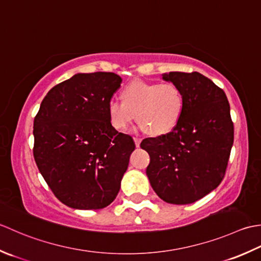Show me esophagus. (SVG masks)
Returning <instances> with one entry per match:
<instances>
[{
  "instance_id": "obj_1",
  "label": "esophagus",
  "mask_w": 261,
  "mask_h": 261,
  "mask_svg": "<svg viewBox=\"0 0 261 261\" xmlns=\"http://www.w3.org/2000/svg\"><path fill=\"white\" fill-rule=\"evenodd\" d=\"M141 138L140 137H134V142H135V145L138 147L140 146V144H141Z\"/></svg>"
}]
</instances>
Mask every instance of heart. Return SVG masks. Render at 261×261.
Instances as JSON below:
<instances>
[{
	"instance_id": "b5f03b06",
	"label": "heart",
	"mask_w": 261,
	"mask_h": 261,
	"mask_svg": "<svg viewBox=\"0 0 261 261\" xmlns=\"http://www.w3.org/2000/svg\"><path fill=\"white\" fill-rule=\"evenodd\" d=\"M121 101L111 100L107 106L111 126L126 129L136 117L140 128L147 134H168L178 125L184 113V95L173 83L135 81L120 92Z\"/></svg>"
}]
</instances>
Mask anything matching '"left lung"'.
I'll list each match as a JSON object with an SVG mask.
<instances>
[{
	"instance_id": "1",
	"label": "left lung",
	"mask_w": 261,
	"mask_h": 261,
	"mask_svg": "<svg viewBox=\"0 0 261 261\" xmlns=\"http://www.w3.org/2000/svg\"><path fill=\"white\" fill-rule=\"evenodd\" d=\"M164 81L184 95L178 125L141 147L150 155L146 175L153 190L175 205L195 203L219 186L225 175L234 127L225 92L198 72H170Z\"/></svg>"
}]
</instances>
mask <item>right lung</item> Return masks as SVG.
<instances>
[{"label": "right lung", "mask_w": 261, "mask_h": 261, "mask_svg": "<svg viewBox=\"0 0 261 261\" xmlns=\"http://www.w3.org/2000/svg\"><path fill=\"white\" fill-rule=\"evenodd\" d=\"M123 80L110 72L77 73L41 101L34 120V158L53 193L75 210L114 201L129 156L132 136L110 124L108 102Z\"/></svg>", "instance_id": "add662e5"}]
</instances>
